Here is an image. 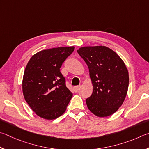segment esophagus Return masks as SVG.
<instances>
[{
	"label": "esophagus",
	"mask_w": 149,
	"mask_h": 149,
	"mask_svg": "<svg viewBox=\"0 0 149 149\" xmlns=\"http://www.w3.org/2000/svg\"><path fill=\"white\" fill-rule=\"evenodd\" d=\"M80 88V86H75L74 87V90L75 92H77L78 91H79V90Z\"/></svg>",
	"instance_id": "obj_1"
}]
</instances>
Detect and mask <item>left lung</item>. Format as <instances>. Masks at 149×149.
<instances>
[{"label":"left lung","instance_id":"8db88e82","mask_svg":"<svg viewBox=\"0 0 149 149\" xmlns=\"http://www.w3.org/2000/svg\"><path fill=\"white\" fill-rule=\"evenodd\" d=\"M77 52L87 64L93 85L87 107L98 117L111 116L126 97L129 74L126 65L115 52L104 46H84Z\"/></svg>","mask_w":149,"mask_h":149}]
</instances>
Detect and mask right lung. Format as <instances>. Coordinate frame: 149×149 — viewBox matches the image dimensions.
Wrapping results in <instances>:
<instances>
[{
	"mask_svg": "<svg viewBox=\"0 0 149 149\" xmlns=\"http://www.w3.org/2000/svg\"><path fill=\"white\" fill-rule=\"evenodd\" d=\"M74 49V46L44 49L33 55L25 67L23 94L41 118L56 119L66 111L72 93L65 85L60 68Z\"/></svg>",
	"mask_w": 149,
	"mask_h": 149,
	"instance_id": "right-lung-1",
	"label": "right lung"
}]
</instances>
